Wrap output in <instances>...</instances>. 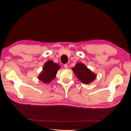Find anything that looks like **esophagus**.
Masks as SVG:
<instances>
[{
    "mask_svg": "<svg viewBox=\"0 0 131 131\" xmlns=\"http://www.w3.org/2000/svg\"><path fill=\"white\" fill-rule=\"evenodd\" d=\"M64 67L66 69H67V68H68V65H67V64H64Z\"/></svg>",
    "mask_w": 131,
    "mask_h": 131,
    "instance_id": "obj_1",
    "label": "esophagus"
}]
</instances>
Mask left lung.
<instances>
[{
    "instance_id": "8db88e82",
    "label": "left lung",
    "mask_w": 131,
    "mask_h": 131,
    "mask_svg": "<svg viewBox=\"0 0 131 131\" xmlns=\"http://www.w3.org/2000/svg\"><path fill=\"white\" fill-rule=\"evenodd\" d=\"M72 70L79 80L85 84H90L96 78V74L91 72L82 63H77Z\"/></svg>"
}]
</instances>
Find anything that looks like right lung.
Masks as SVG:
<instances>
[{"label":"right lung","mask_w":131,"mask_h":131,"mask_svg":"<svg viewBox=\"0 0 131 131\" xmlns=\"http://www.w3.org/2000/svg\"><path fill=\"white\" fill-rule=\"evenodd\" d=\"M59 69L60 66L52 60L47 61L43 67L42 72L38 76L39 80L47 84L55 78L57 71Z\"/></svg>","instance_id":"obj_1"}]
</instances>
